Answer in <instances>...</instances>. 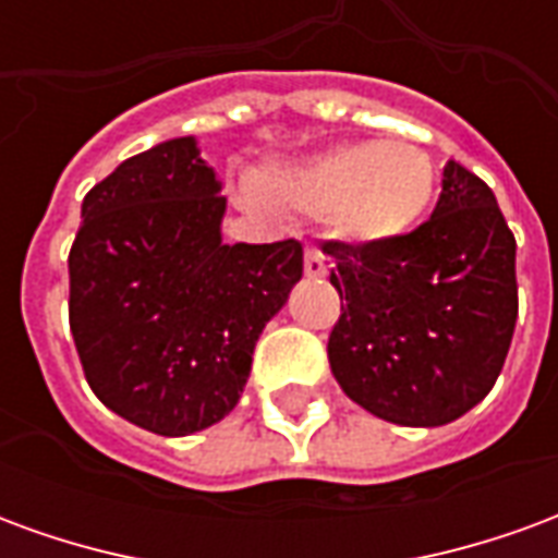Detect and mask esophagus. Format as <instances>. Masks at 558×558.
I'll list each match as a JSON object with an SVG mask.
<instances>
[{
    "label": "esophagus",
    "mask_w": 558,
    "mask_h": 558,
    "mask_svg": "<svg viewBox=\"0 0 558 558\" xmlns=\"http://www.w3.org/2000/svg\"><path fill=\"white\" fill-rule=\"evenodd\" d=\"M304 271H307V278H326L328 275L326 256L319 254L316 247H307V251H304Z\"/></svg>",
    "instance_id": "obj_1"
}]
</instances>
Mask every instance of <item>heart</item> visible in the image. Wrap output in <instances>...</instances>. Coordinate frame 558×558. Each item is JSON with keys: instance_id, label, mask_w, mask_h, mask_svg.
I'll return each instance as SVG.
<instances>
[{"instance_id": "1", "label": "heart", "mask_w": 558, "mask_h": 558, "mask_svg": "<svg viewBox=\"0 0 558 558\" xmlns=\"http://www.w3.org/2000/svg\"><path fill=\"white\" fill-rule=\"evenodd\" d=\"M256 191L280 203L323 215L328 232L350 244H391L427 218L439 167L412 140L350 143L290 167L256 175Z\"/></svg>"}]
</instances>
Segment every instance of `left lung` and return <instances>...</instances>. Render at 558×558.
<instances>
[{
	"label": "left lung",
	"instance_id": "1",
	"mask_svg": "<svg viewBox=\"0 0 558 558\" xmlns=\"http://www.w3.org/2000/svg\"><path fill=\"white\" fill-rule=\"evenodd\" d=\"M340 319L328 364L362 410L403 427L460 418L502 374L517 323L514 232L448 160L430 220L391 244L326 242Z\"/></svg>",
	"mask_w": 558,
	"mask_h": 558
}]
</instances>
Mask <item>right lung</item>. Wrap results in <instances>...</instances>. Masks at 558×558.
Returning <instances> with one entry per match:
<instances>
[{
	"instance_id": "add662e5",
	"label": "right lung",
	"mask_w": 558,
	"mask_h": 558,
	"mask_svg": "<svg viewBox=\"0 0 558 558\" xmlns=\"http://www.w3.org/2000/svg\"><path fill=\"white\" fill-rule=\"evenodd\" d=\"M223 211L194 137L122 160L83 199L68 254L80 364L107 410L158 436L230 415L256 340L302 280V244H223Z\"/></svg>"
}]
</instances>
